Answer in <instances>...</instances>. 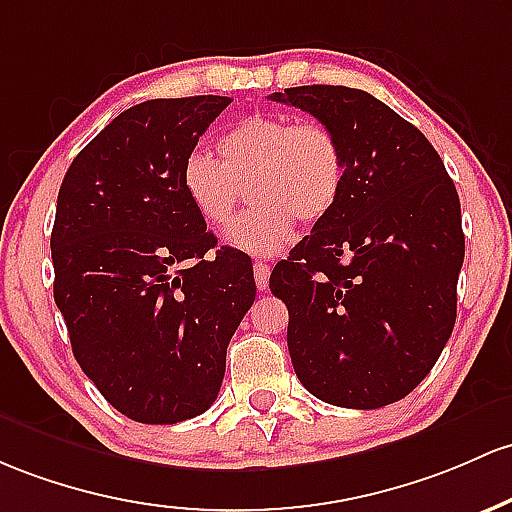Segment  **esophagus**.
<instances>
[{
  "label": "esophagus",
  "mask_w": 512,
  "mask_h": 512,
  "mask_svg": "<svg viewBox=\"0 0 512 512\" xmlns=\"http://www.w3.org/2000/svg\"><path fill=\"white\" fill-rule=\"evenodd\" d=\"M255 284H257V289L260 291H265L267 289V284H269V265L267 262H255Z\"/></svg>",
  "instance_id": "1"
}]
</instances>
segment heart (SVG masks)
I'll return each instance as SVG.
<instances>
[{
  "label": "heart",
  "instance_id": "b5f03b06",
  "mask_svg": "<svg viewBox=\"0 0 512 512\" xmlns=\"http://www.w3.org/2000/svg\"><path fill=\"white\" fill-rule=\"evenodd\" d=\"M218 157L192 150L182 162V189L201 221L226 228L243 187L255 201L228 230V245L272 255L294 233V221L313 223L340 199L345 150L320 121L255 114L218 138Z\"/></svg>",
  "mask_w": 512,
  "mask_h": 512
}]
</instances>
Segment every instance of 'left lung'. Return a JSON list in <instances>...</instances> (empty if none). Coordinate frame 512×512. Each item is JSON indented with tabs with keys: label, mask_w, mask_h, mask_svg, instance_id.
Returning <instances> with one entry per match:
<instances>
[{
	"label": "left lung",
	"mask_w": 512,
	"mask_h": 512,
	"mask_svg": "<svg viewBox=\"0 0 512 512\" xmlns=\"http://www.w3.org/2000/svg\"><path fill=\"white\" fill-rule=\"evenodd\" d=\"M269 99L335 131L347 165L340 199L269 277L294 372L333 406H389L430 374L457 320L459 194L430 140L369 92L311 84Z\"/></svg>",
	"instance_id": "1"
}]
</instances>
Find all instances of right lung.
I'll return each instance as SVG.
<instances>
[{"instance_id":"obj_1","label":"right lung","mask_w":512,"mask_h":512,"mask_svg":"<svg viewBox=\"0 0 512 512\" xmlns=\"http://www.w3.org/2000/svg\"><path fill=\"white\" fill-rule=\"evenodd\" d=\"M228 97L150 99L72 160L50 233L72 355L136 423L172 425L216 401L226 350L255 301L252 262L216 250L182 162Z\"/></svg>"}]
</instances>
